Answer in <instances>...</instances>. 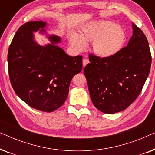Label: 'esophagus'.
<instances>
[{"label": "esophagus", "mask_w": 155, "mask_h": 155, "mask_svg": "<svg viewBox=\"0 0 155 155\" xmlns=\"http://www.w3.org/2000/svg\"><path fill=\"white\" fill-rule=\"evenodd\" d=\"M89 63H90V61H89L88 59H87V58L83 59V61H82V64H83V67L85 66V65L87 64H88Z\"/></svg>", "instance_id": "34e87169"}]
</instances>
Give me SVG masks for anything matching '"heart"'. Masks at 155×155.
Returning <instances> with one entry per match:
<instances>
[{
	"instance_id": "obj_1",
	"label": "heart",
	"mask_w": 155,
	"mask_h": 155,
	"mask_svg": "<svg viewBox=\"0 0 155 155\" xmlns=\"http://www.w3.org/2000/svg\"><path fill=\"white\" fill-rule=\"evenodd\" d=\"M126 41V33L120 25L110 21H97L84 27L81 35L70 36V42L75 49L84 51L86 42H92V48L101 58H111L118 54Z\"/></svg>"
}]
</instances>
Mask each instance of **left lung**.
I'll use <instances>...</instances> for the list:
<instances>
[{"instance_id": "obj_1", "label": "left lung", "mask_w": 155, "mask_h": 155, "mask_svg": "<svg viewBox=\"0 0 155 155\" xmlns=\"http://www.w3.org/2000/svg\"><path fill=\"white\" fill-rule=\"evenodd\" d=\"M128 45L111 58L89 55L84 67L91 100L104 114L124 111L138 97L150 73L152 56L145 34L134 23Z\"/></svg>"}]
</instances>
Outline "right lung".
I'll return each instance as SVG.
<instances>
[{
    "label": "right lung",
    "instance_id": "1",
    "mask_svg": "<svg viewBox=\"0 0 155 155\" xmlns=\"http://www.w3.org/2000/svg\"><path fill=\"white\" fill-rule=\"evenodd\" d=\"M46 23H25L18 29L8 54V73L16 94L29 107L44 112L58 109L66 100L72 78L82 69V56H70L56 44L42 46L34 41V31L44 32Z\"/></svg>",
    "mask_w": 155,
    "mask_h": 155
}]
</instances>
